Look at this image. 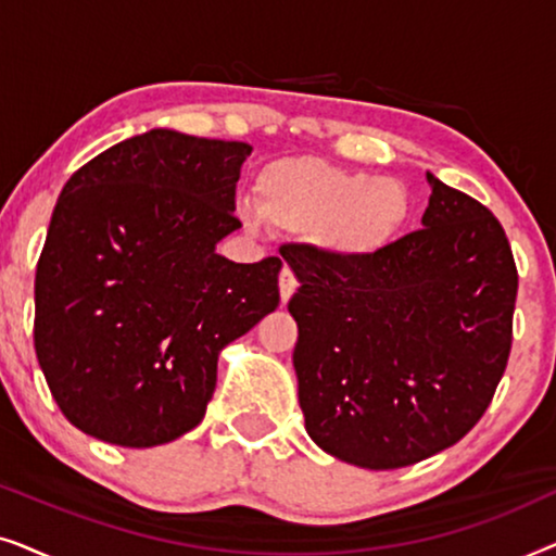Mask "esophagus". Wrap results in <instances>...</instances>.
Returning <instances> with one entry per match:
<instances>
[{
	"mask_svg": "<svg viewBox=\"0 0 556 556\" xmlns=\"http://www.w3.org/2000/svg\"><path fill=\"white\" fill-rule=\"evenodd\" d=\"M295 288H299V280H295L293 270L291 268H283L278 276V291H280V303H288L291 301V295L295 293Z\"/></svg>",
	"mask_w": 556,
	"mask_h": 556,
	"instance_id": "obj_1",
	"label": "esophagus"
}]
</instances>
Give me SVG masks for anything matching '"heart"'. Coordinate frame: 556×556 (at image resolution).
Masks as SVG:
<instances>
[{
    "label": "heart",
    "mask_w": 556,
    "mask_h": 556,
    "mask_svg": "<svg viewBox=\"0 0 556 556\" xmlns=\"http://www.w3.org/2000/svg\"><path fill=\"white\" fill-rule=\"evenodd\" d=\"M255 202L242 204L248 230L263 219L283 232H306L333 257H367L382 250L409 215V192L400 179L352 172L314 156L278 159L255 179Z\"/></svg>",
    "instance_id": "1"
}]
</instances>
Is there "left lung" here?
Segmentation results:
<instances>
[{
    "label": "left lung",
    "mask_w": 556,
    "mask_h": 556,
    "mask_svg": "<svg viewBox=\"0 0 556 556\" xmlns=\"http://www.w3.org/2000/svg\"><path fill=\"white\" fill-rule=\"evenodd\" d=\"M422 230L367 257L288 245L293 369L311 440L369 470L458 443L511 352L519 276L498 219L428 172Z\"/></svg>",
    "instance_id": "8db88e82"
}]
</instances>
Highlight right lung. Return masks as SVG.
Wrapping results in <instances>:
<instances>
[{
	"label": "right lung",
	"mask_w": 556,
	"mask_h": 556,
	"mask_svg": "<svg viewBox=\"0 0 556 556\" xmlns=\"http://www.w3.org/2000/svg\"><path fill=\"white\" fill-rule=\"evenodd\" d=\"M253 147L172 128L67 179L35 273V352L60 413L154 447L202 422L219 352L276 311L280 257L232 263L235 181Z\"/></svg>",
	"instance_id": "right-lung-1"
}]
</instances>
